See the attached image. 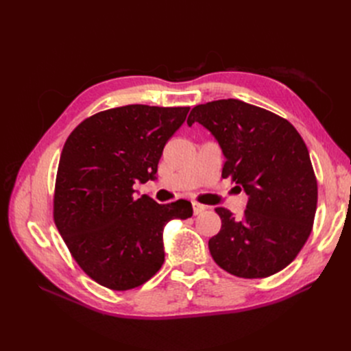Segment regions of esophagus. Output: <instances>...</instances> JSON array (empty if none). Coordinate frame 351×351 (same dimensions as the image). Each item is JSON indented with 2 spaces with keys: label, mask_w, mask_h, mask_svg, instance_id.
Masks as SVG:
<instances>
[{
  "label": "esophagus",
  "mask_w": 351,
  "mask_h": 351,
  "mask_svg": "<svg viewBox=\"0 0 351 351\" xmlns=\"http://www.w3.org/2000/svg\"><path fill=\"white\" fill-rule=\"evenodd\" d=\"M192 205H193V214H195V215L202 214V212H204V210L206 209L205 205H200V204H197V202H193Z\"/></svg>",
  "instance_id": "1"
}]
</instances>
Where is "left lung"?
Listing matches in <instances>:
<instances>
[{
	"label": "left lung",
	"mask_w": 351,
	"mask_h": 351,
	"mask_svg": "<svg viewBox=\"0 0 351 351\" xmlns=\"http://www.w3.org/2000/svg\"><path fill=\"white\" fill-rule=\"evenodd\" d=\"M199 123L219 143L231 177L247 195L241 219L217 208L222 226L209 252L222 269L241 278H265L290 265L309 239L317 183L309 151L280 115L239 99L197 105L187 124Z\"/></svg>",
	"instance_id": "8db88e82"
}]
</instances>
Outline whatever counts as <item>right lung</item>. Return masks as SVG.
<instances>
[{
    "mask_svg": "<svg viewBox=\"0 0 351 351\" xmlns=\"http://www.w3.org/2000/svg\"><path fill=\"white\" fill-rule=\"evenodd\" d=\"M189 107L125 105L95 114L71 132L60 156L54 221L71 256L92 280L134 289L161 269L164 227L193 214L180 199L159 205L134 197V183L155 180L164 146Z\"/></svg>",
    "mask_w": 351,
    "mask_h": 351,
    "instance_id": "add662e5",
    "label": "right lung"
}]
</instances>
